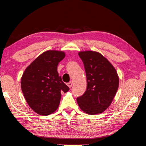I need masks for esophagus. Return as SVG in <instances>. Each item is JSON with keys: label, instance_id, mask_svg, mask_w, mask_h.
<instances>
[{"label": "esophagus", "instance_id": "obj_1", "mask_svg": "<svg viewBox=\"0 0 146 146\" xmlns=\"http://www.w3.org/2000/svg\"><path fill=\"white\" fill-rule=\"evenodd\" d=\"M67 85H68V86L70 88H71V87H72V85H73L72 82H69V83H68V84H67Z\"/></svg>", "mask_w": 146, "mask_h": 146}]
</instances>
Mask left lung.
<instances>
[{
    "instance_id": "left-lung-1",
    "label": "left lung",
    "mask_w": 146,
    "mask_h": 146,
    "mask_svg": "<svg viewBox=\"0 0 146 146\" xmlns=\"http://www.w3.org/2000/svg\"><path fill=\"white\" fill-rule=\"evenodd\" d=\"M78 55L84 64L87 86L85 93L76 99L77 102L85 113H102L110 106L118 90V73L101 53L86 50Z\"/></svg>"
}]
</instances>
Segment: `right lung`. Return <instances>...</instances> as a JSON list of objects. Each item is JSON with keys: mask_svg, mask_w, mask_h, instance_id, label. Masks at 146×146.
Masks as SVG:
<instances>
[{"mask_svg": "<svg viewBox=\"0 0 146 146\" xmlns=\"http://www.w3.org/2000/svg\"><path fill=\"white\" fill-rule=\"evenodd\" d=\"M64 57L63 51H45L23 74V94L29 106L38 115L47 116L56 111L60 103L61 92L66 93L70 89L57 71L59 62Z\"/></svg>", "mask_w": 146, "mask_h": 146, "instance_id": "add662e5", "label": "right lung"}]
</instances>
